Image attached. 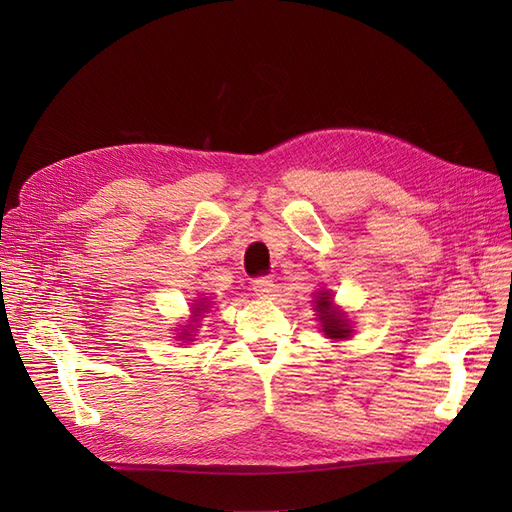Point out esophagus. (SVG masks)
Listing matches in <instances>:
<instances>
[{"label": "esophagus", "mask_w": 512, "mask_h": 512, "mask_svg": "<svg viewBox=\"0 0 512 512\" xmlns=\"http://www.w3.org/2000/svg\"><path fill=\"white\" fill-rule=\"evenodd\" d=\"M252 288H254L258 299H269L275 284H273V280H271L269 275H260V277H256V280L252 282Z\"/></svg>", "instance_id": "1"}]
</instances>
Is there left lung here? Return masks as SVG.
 Wrapping results in <instances>:
<instances>
[{
  "instance_id": "8db88e82",
  "label": "left lung",
  "mask_w": 512,
  "mask_h": 512,
  "mask_svg": "<svg viewBox=\"0 0 512 512\" xmlns=\"http://www.w3.org/2000/svg\"><path fill=\"white\" fill-rule=\"evenodd\" d=\"M316 309L318 316L322 322V331L324 335H329L331 339H344L350 335V327L348 322L344 320V316L337 312V309L331 307V294L329 292H320V297L316 301Z\"/></svg>"
}]
</instances>
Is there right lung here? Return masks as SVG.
I'll use <instances>...</instances> for the list:
<instances>
[{"instance_id":"obj_1","label":"right lung","mask_w":512,"mask_h":512,"mask_svg":"<svg viewBox=\"0 0 512 512\" xmlns=\"http://www.w3.org/2000/svg\"><path fill=\"white\" fill-rule=\"evenodd\" d=\"M203 309H205V305H200V307H194V316H196L194 320H198V316H200V314H203ZM183 335H185V333H183Z\"/></svg>"}]
</instances>
